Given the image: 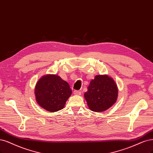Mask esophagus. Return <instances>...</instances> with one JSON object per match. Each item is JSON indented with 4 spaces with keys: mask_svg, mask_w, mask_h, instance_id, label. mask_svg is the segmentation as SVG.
Listing matches in <instances>:
<instances>
[{
    "mask_svg": "<svg viewBox=\"0 0 153 153\" xmlns=\"http://www.w3.org/2000/svg\"><path fill=\"white\" fill-rule=\"evenodd\" d=\"M73 94H74L75 95H76V96H79V95L81 94V92L79 91L75 90V91H73Z\"/></svg>",
    "mask_w": 153,
    "mask_h": 153,
    "instance_id": "34e87169",
    "label": "esophagus"
}]
</instances>
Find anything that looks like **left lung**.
<instances>
[{
	"mask_svg": "<svg viewBox=\"0 0 153 153\" xmlns=\"http://www.w3.org/2000/svg\"><path fill=\"white\" fill-rule=\"evenodd\" d=\"M84 94L88 106L94 112H102L111 107L118 97V90L113 79L108 75H96Z\"/></svg>",
	"mask_w": 153,
	"mask_h": 153,
	"instance_id": "8db88e82",
	"label": "left lung"
}]
</instances>
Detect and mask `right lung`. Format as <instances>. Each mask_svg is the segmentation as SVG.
I'll return each mask as SVG.
<instances>
[{
  "label": "right lung",
  "mask_w": 153,
  "mask_h": 153,
  "mask_svg": "<svg viewBox=\"0 0 153 153\" xmlns=\"http://www.w3.org/2000/svg\"><path fill=\"white\" fill-rule=\"evenodd\" d=\"M71 94L68 83L56 75H47L41 77L35 88L36 102L49 112L62 109Z\"/></svg>",
  "instance_id": "add662e5"
}]
</instances>
